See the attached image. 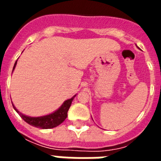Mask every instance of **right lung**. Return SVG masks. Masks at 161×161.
Returning a JSON list of instances; mask_svg holds the SVG:
<instances>
[{
	"mask_svg": "<svg viewBox=\"0 0 161 161\" xmlns=\"http://www.w3.org/2000/svg\"><path fill=\"white\" fill-rule=\"evenodd\" d=\"M16 62L15 63L13 69L16 67ZM75 96H73L72 98L65 101L63 103V105L61 106L57 111H55V112L51 114L42 116V117H28V116H26V115L20 114V112L16 109L14 105L13 108H15L16 112L20 114V116L22 118V119L25 120L29 125H32L34 127L40 128V129H52V128L57 127L59 125H61L66 119V118L68 116V111Z\"/></svg>",
	"mask_w": 161,
	"mask_h": 161,
	"instance_id": "obj_1",
	"label": "right lung"
}]
</instances>
